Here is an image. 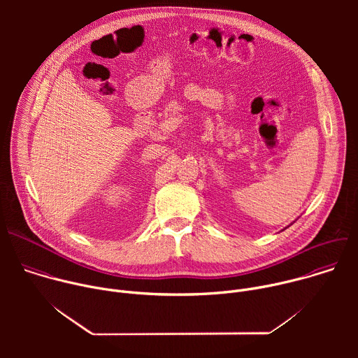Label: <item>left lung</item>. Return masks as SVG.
Instances as JSON below:
<instances>
[{"instance_id": "left-lung-1", "label": "left lung", "mask_w": 358, "mask_h": 358, "mask_svg": "<svg viewBox=\"0 0 358 358\" xmlns=\"http://www.w3.org/2000/svg\"><path fill=\"white\" fill-rule=\"evenodd\" d=\"M285 229H286V228H285Z\"/></svg>"}]
</instances>
